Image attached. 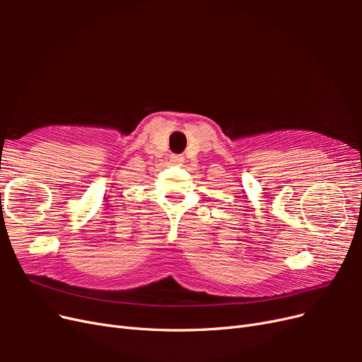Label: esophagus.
Returning a JSON list of instances; mask_svg holds the SVG:
<instances>
[{"label":"esophagus","instance_id":"obj_1","mask_svg":"<svg viewBox=\"0 0 362 362\" xmlns=\"http://www.w3.org/2000/svg\"><path fill=\"white\" fill-rule=\"evenodd\" d=\"M182 161H184L182 156H178V154H172L170 156V163L172 164H177V166H180V164H182Z\"/></svg>","mask_w":362,"mask_h":362}]
</instances>
